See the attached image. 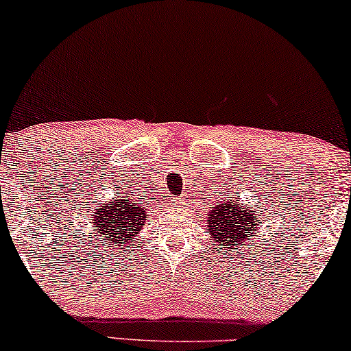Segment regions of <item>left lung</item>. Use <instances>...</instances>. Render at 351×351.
<instances>
[{
	"label": "left lung",
	"mask_w": 351,
	"mask_h": 351,
	"mask_svg": "<svg viewBox=\"0 0 351 351\" xmlns=\"http://www.w3.org/2000/svg\"><path fill=\"white\" fill-rule=\"evenodd\" d=\"M237 196L238 191L234 195L223 191L222 199H219L217 204L209 209L208 228H206L217 246H230L233 252L238 251L239 244L257 238L261 227L256 208L247 209V204H243V201H239Z\"/></svg>",
	"instance_id": "obj_1"
}]
</instances>
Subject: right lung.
<instances>
[{
  "label": "right lung",
  "mask_w": 351,
  "mask_h": 351,
  "mask_svg": "<svg viewBox=\"0 0 351 351\" xmlns=\"http://www.w3.org/2000/svg\"><path fill=\"white\" fill-rule=\"evenodd\" d=\"M128 195V193H126ZM147 220V210L141 199L114 196L113 201L99 204L93 214H89L88 228L84 234L90 244L102 247L110 254L113 249H124L128 244L137 243V234L141 233Z\"/></svg>",
  "instance_id": "add662e5"
}]
</instances>
